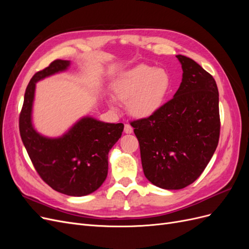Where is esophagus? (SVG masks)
<instances>
[{
	"label": "esophagus",
	"instance_id": "1",
	"mask_svg": "<svg viewBox=\"0 0 249 249\" xmlns=\"http://www.w3.org/2000/svg\"><path fill=\"white\" fill-rule=\"evenodd\" d=\"M124 133H126V134L133 133V127H132V125L130 124H124Z\"/></svg>",
	"mask_w": 249,
	"mask_h": 249
}]
</instances>
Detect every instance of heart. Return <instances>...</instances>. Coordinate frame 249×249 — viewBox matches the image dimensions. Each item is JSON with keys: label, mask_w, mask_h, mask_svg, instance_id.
<instances>
[{"label": "heart", "mask_w": 249, "mask_h": 249, "mask_svg": "<svg viewBox=\"0 0 249 249\" xmlns=\"http://www.w3.org/2000/svg\"><path fill=\"white\" fill-rule=\"evenodd\" d=\"M169 86V77L164 70L141 64L118 78L113 91L119 101L129 102L127 107L133 115L147 117L162 107Z\"/></svg>", "instance_id": "heart-1"}]
</instances>
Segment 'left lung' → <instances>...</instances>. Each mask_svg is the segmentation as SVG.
I'll return each mask as SVG.
<instances>
[{
    "instance_id": "8db88e82",
    "label": "left lung",
    "mask_w": 249,
    "mask_h": 249,
    "mask_svg": "<svg viewBox=\"0 0 249 249\" xmlns=\"http://www.w3.org/2000/svg\"><path fill=\"white\" fill-rule=\"evenodd\" d=\"M177 58L183 79L175 96L154 114L131 122L144 176L168 190L183 189L199 178L220 135L219 93L214 78L194 60Z\"/></svg>"
}]
</instances>
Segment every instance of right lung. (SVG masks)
Returning <instances> with one entry per match:
<instances>
[{
    "instance_id": "1",
    "label": "right lung",
    "mask_w": 249,
    "mask_h": 249,
    "mask_svg": "<svg viewBox=\"0 0 249 249\" xmlns=\"http://www.w3.org/2000/svg\"><path fill=\"white\" fill-rule=\"evenodd\" d=\"M70 61L57 59L30 80L19 114V133L35 170L53 189L71 196H84L102 186L108 175V153L122 136L123 124L81 119L63 137L49 139L31 124L35 83L67 69Z\"/></svg>"
}]
</instances>
